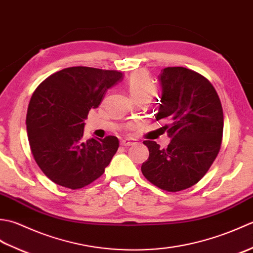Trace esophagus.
<instances>
[{
    "label": "esophagus",
    "mask_w": 253,
    "mask_h": 253,
    "mask_svg": "<svg viewBox=\"0 0 253 253\" xmlns=\"http://www.w3.org/2000/svg\"><path fill=\"white\" fill-rule=\"evenodd\" d=\"M121 143L124 147H130L133 146V144H136L137 142L135 140H131V139H124V140L121 141Z\"/></svg>",
    "instance_id": "obj_1"
}]
</instances>
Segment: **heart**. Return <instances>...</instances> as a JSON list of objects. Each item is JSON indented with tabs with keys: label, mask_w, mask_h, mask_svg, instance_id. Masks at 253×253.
<instances>
[{
	"label": "heart",
	"mask_w": 253,
	"mask_h": 253,
	"mask_svg": "<svg viewBox=\"0 0 253 253\" xmlns=\"http://www.w3.org/2000/svg\"><path fill=\"white\" fill-rule=\"evenodd\" d=\"M128 89L133 99L142 95L152 96L155 91V84L146 72L138 71L132 73L128 79Z\"/></svg>",
	"instance_id": "1"
}]
</instances>
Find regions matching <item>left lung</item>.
I'll return each instance as SVG.
<instances>
[{"instance_id": "obj_1", "label": "left lung", "mask_w": 253, "mask_h": 253, "mask_svg": "<svg viewBox=\"0 0 253 253\" xmlns=\"http://www.w3.org/2000/svg\"><path fill=\"white\" fill-rule=\"evenodd\" d=\"M161 95L157 121L168 120L162 127L170 142L161 149L146 140L149 159L141 171L153 185L166 191L187 189L211 168L221 149L224 116L221 101L211 83L185 67L161 71Z\"/></svg>"}]
</instances>
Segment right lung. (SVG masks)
I'll return each mask as SVG.
<instances>
[{
    "label": "right lung",
    "mask_w": 253,
    "mask_h": 253,
    "mask_svg": "<svg viewBox=\"0 0 253 253\" xmlns=\"http://www.w3.org/2000/svg\"><path fill=\"white\" fill-rule=\"evenodd\" d=\"M123 73L68 67L47 77L32 94L26 125L38 166L55 184L79 189L104 173L120 141L114 136L84 141V120Z\"/></svg>",
    "instance_id": "add662e5"
}]
</instances>
